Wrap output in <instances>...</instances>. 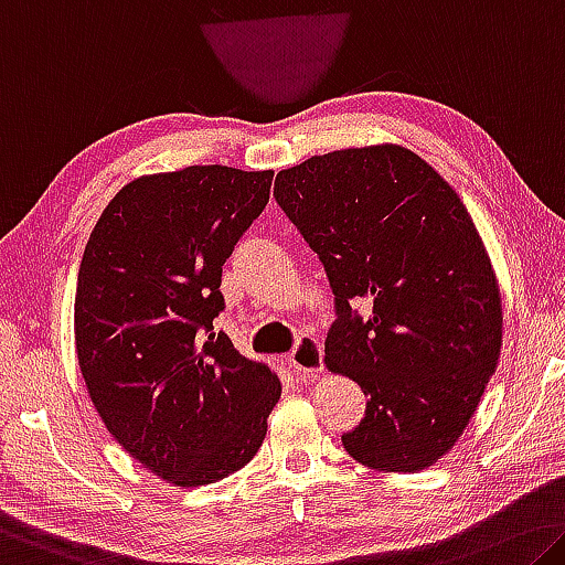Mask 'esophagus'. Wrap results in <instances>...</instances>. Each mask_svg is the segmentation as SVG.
Returning a JSON list of instances; mask_svg holds the SVG:
<instances>
[{
	"instance_id": "34e87169",
	"label": "esophagus",
	"mask_w": 565,
	"mask_h": 565,
	"mask_svg": "<svg viewBox=\"0 0 565 565\" xmlns=\"http://www.w3.org/2000/svg\"><path fill=\"white\" fill-rule=\"evenodd\" d=\"M324 352H321V344L319 339H301V342L297 344V349L289 354V364L291 370L301 374V377H317V374H321V370H324Z\"/></svg>"
}]
</instances>
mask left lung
Here are the masks:
<instances>
[{"label":"left lung","instance_id":"1","mask_svg":"<svg viewBox=\"0 0 565 565\" xmlns=\"http://www.w3.org/2000/svg\"><path fill=\"white\" fill-rule=\"evenodd\" d=\"M274 195L327 268L337 324L329 372L362 387L344 450L380 472H419L468 429L503 347L486 244L450 183L397 142L311 156ZM373 307L351 317V301Z\"/></svg>","mask_w":565,"mask_h":565}]
</instances>
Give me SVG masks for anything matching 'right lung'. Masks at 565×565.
Wrapping results in <instances>:
<instances>
[{
    "mask_svg": "<svg viewBox=\"0 0 565 565\" xmlns=\"http://www.w3.org/2000/svg\"><path fill=\"white\" fill-rule=\"evenodd\" d=\"M274 170L188 166L122 185L85 246L75 352L115 440L178 488L234 476L281 382L213 331L221 271L266 209Z\"/></svg>",
    "mask_w": 565,
    "mask_h": 565,
    "instance_id": "add662e5",
    "label": "right lung"
}]
</instances>
